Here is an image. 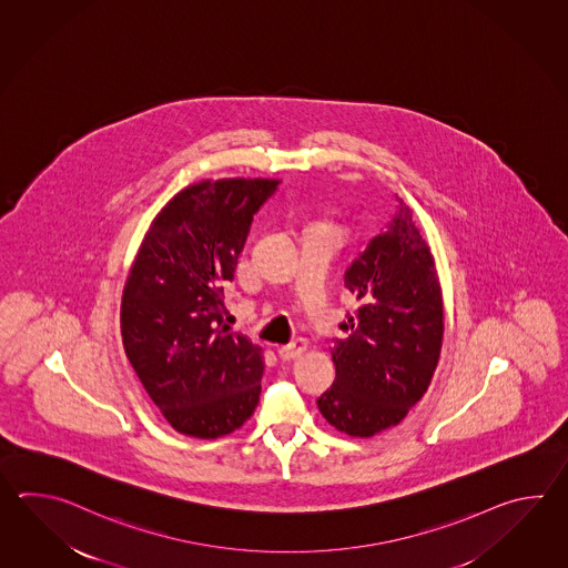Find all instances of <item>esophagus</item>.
Listing matches in <instances>:
<instances>
[{
	"instance_id": "1",
	"label": "esophagus",
	"mask_w": 568,
	"mask_h": 568,
	"mask_svg": "<svg viewBox=\"0 0 568 568\" xmlns=\"http://www.w3.org/2000/svg\"><path fill=\"white\" fill-rule=\"evenodd\" d=\"M306 349H308V341L301 337L292 341L288 345H282L278 353L282 359H294V357H301L302 353Z\"/></svg>"
}]
</instances>
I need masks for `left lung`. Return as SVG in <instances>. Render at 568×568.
Segmentation results:
<instances>
[{
	"mask_svg": "<svg viewBox=\"0 0 568 568\" xmlns=\"http://www.w3.org/2000/svg\"><path fill=\"white\" fill-rule=\"evenodd\" d=\"M396 217L345 272L359 308L343 323L349 337L331 349L337 379L318 398L326 423L369 438L398 426L430 386L445 335L435 255L398 199Z\"/></svg>",
	"mask_w": 568,
	"mask_h": 568,
	"instance_id": "obj_1",
	"label": "left lung"
}]
</instances>
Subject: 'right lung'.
<instances>
[{
	"mask_svg": "<svg viewBox=\"0 0 568 568\" xmlns=\"http://www.w3.org/2000/svg\"><path fill=\"white\" fill-rule=\"evenodd\" d=\"M278 179L194 182L160 209L121 296V341L133 372L181 435L237 430L262 394V347L223 323V284Z\"/></svg>",
	"mask_w": 568,
	"mask_h": 568,
	"instance_id": "add662e5",
	"label": "right lung"
}]
</instances>
